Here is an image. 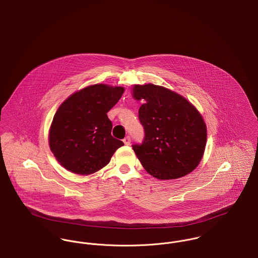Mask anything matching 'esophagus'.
Masks as SVG:
<instances>
[{"label": "esophagus", "mask_w": 258, "mask_h": 258, "mask_svg": "<svg viewBox=\"0 0 258 258\" xmlns=\"http://www.w3.org/2000/svg\"><path fill=\"white\" fill-rule=\"evenodd\" d=\"M122 141H123V143H124L125 145H130V144H131V138H130V137H126V138L123 139Z\"/></svg>", "instance_id": "1"}]
</instances>
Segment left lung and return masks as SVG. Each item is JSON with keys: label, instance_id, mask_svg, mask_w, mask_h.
Masks as SVG:
<instances>
[{"label": "left lung", "instance_id": "8db88e82", "mask_svg": "<svg viewBox=\"0 0 258 258\" xmlns=\"http://www.w3.org/2000/svg\"><path fill=\"white\" fill-rule=\"evenodd\" d=\"M133 96L144 128L141 144H134L141 165L159 179H175L192 172L201 161L207 139L206 124L184 97L151 83L135 85Z\"/></svg>", "mask_w": 258, "mask_h": 258}]
</instances>
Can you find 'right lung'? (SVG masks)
<instances>
[{
	"label": "right lung",
	"mask_w": 258,
	"mask_h": 258,
	"mask_svg": "<svg viewBox=\"0 0 258 258\" xmlns=\"http://www.w3.org/2000/svg\"><path fill=\"white\" fill-rule=\"evenodd\" d=\"M123 91L120 86L94 84L61 103L50 127L49 145L63 168L79 175L93 174L123 145L112 137L113 124L107 116Z\"/></svg>",
	"instance_id": "1"
}]
</instances>
